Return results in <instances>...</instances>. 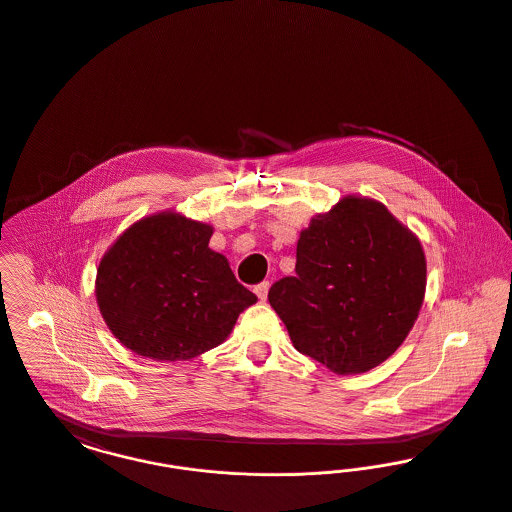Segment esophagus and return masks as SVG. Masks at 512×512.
<instances>
[{
  "mask_svg": "<svg viewBox=\"0 0 512 512\" xmlns=\"http://www.w3.org/2000/svg\"><path fill=\"white\" fill-rule=\"evenodd\" d=\"M268 288H270V282H267V280L255 286V293H257V297H259L261 301H265V299H267Z\"/></svg>",
  "mask_w": 512,
  "mask_h": 512,
  "instance_id": "obj_1",
  "label": "esophagus"
}]
</instances>
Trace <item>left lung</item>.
Listing matches in <instances>:
<instances>
[{"label":"left lung","instance_id":"1","mask_svg":"<svg viewBox=\"0 0 512 512\" xmlns=\"http://www.w3.org/2000/svg\"><path fill=\"white\" fill-rule=\"evenodd\" d=\"M424 290L426 259L413 232L382 203L349 195L301 232L295 276L272 284L268 301L299 353L359 374L405 341Z\"/></svg>","mask_w":512,"mask_h":512}]
</instances>
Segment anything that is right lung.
Segmentation results:
<instances>
[{
    "label": "right lung",
    "mask_w": 512,
    "mask_h": 512,
    "mask_svg": "<svg viewBox=\"0 0 512 512\" xmlns=\"http://www.w3.org/2000/svg\"><path fill=\"white\" fill-rule=\"evenodd\" d=\"M213 228L174 213L130 226L105 253L96 297L124 347L155 361H188L226 340L257 301L224 255L209 249Z\"/></svg>",
    "instance_id": "obj_1"
}]
</instances>
